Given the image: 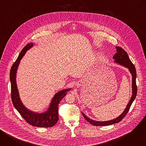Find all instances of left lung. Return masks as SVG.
<instances>
[{"label": "left lung", "instance_id": "obj_1", "mask_svg": "<svg viewBox=\"0 0 146 146\" xmlns=\"http://www.w3.org/2000/svg\"><path fill=\"white\" fill-rule=\"evenodd\" d=\"M117 52L115 54V55L113 56V58L114 60V62L118 65H120L121 66H124L128 69L130 73L132 75V95L131 96V98L127 105L125 109L123 110V111L117 117H116L114 119L109 120V121H95L93 120L87 116H86L84 113L82 112V114L84 116V118L89 122L91 124L95 126H106V125H112L115 123H118L120 122L123 118L126 115L127 113L128 112L130 107L132 105V103L134 101L136 94H137V86L136 84V69L131 61L128 54L125 51H124L122 48L119 47H116Z\"/></svg>", "mask_w": 146, "mask_h": 146}]
</instances>
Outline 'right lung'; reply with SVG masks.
Segmentation results:
<instances>
[{
	"instance_id": "1",
	"label": "right lung",
	"mask_w": 146,
	"mask_h": 146,
	"mask_svg": "<svg viewBox=\"0 0 146 146\" xmlns=\"http://www.w3.org/2000/svg\"><path fill=\"white\" fill-rule=\"evenodd\" d=\"M34 45V43L28 44L22 50L16 61L13 65L10 73L11 82V99L15 108L17 110L23 118L30 125L37 127L48 128L52 127L58 121V104L66 95L71 88H66L57 92L51 99L50 105L46 111L42 113L33 111L25 106L21 100L16 81L17 72L20 61L28 50Z\"/></svg>"
}]
</instances>
